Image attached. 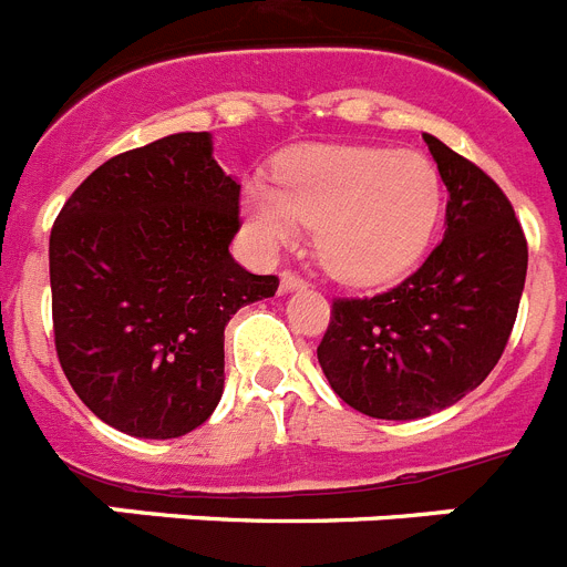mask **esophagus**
I'll use <instances>...</instances> for the list:
<instances>
[{"instance_id": "1", "label": "esophagus", "mask_w": 567, "mask_h": 567, "mask_svg": "<svg viewBox=\"0 0 567 567\" xmlns=\"http://www.w3.org/2000/svg\"><path fill=\"white\" fill-rule=\"evenodd\" d=\"M302 288H305V279L299 277V274H293V270H282V274H279V290H282V293L302 290Z\"/></svg>"}]
</instances>
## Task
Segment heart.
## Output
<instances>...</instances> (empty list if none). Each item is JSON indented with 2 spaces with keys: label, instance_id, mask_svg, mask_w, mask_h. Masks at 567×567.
<instances>
[{
  "label": "heart",
  "instance_id": "1",
  "mask_svg": "<svg viewBox=\"0 0 567 567\" xmlns=\"http://www.w3.org/2000/svg\"><path fill=\"white\" fill-rule=\"evenodd\" d=\"M245 216L262 248L317 228L322 268L348 285H379L411 268L442 210L440 171L420 151L313 145L279 162V185L250 179Z\"/></svg>",
  "mask_w": 567,
  "mask_h": 567
}]
</instances>
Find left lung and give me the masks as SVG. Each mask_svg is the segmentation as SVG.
I'll return each mask as SVG.
<instances>
[{"label":"left lung","mask_w":567,"mask_h":567,"mask_svg":"<svg viewBox=\"0 0 567 567\" xmlns=\"http://www.w3.org/2000/svg\"><path fill=\"white\" fill-rule=\"evenodd\" d=\"M447 188L445 239L396 288L333 299L317 348L339 400L373 420H422L485 382L519 311L528 243L482 167L422 134Z\"/></svg>","instance_id":"left-lung-1"}]
</instances>
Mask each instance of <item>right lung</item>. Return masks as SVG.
<instances>
[{"label": "right lung", "instance_id": "obj_1", "mask_svg": "<svg viewBox=\"0 0 567 567\" xmlns=\"http://www.w3.org/2000/svg\"><path fill=\"white\" fill-rule=\"evenodd\" d=\"M239 185L208 131L171 134L100 165L51 230L53 337L76 396L140 440L208 420L225 388V324L277 293L228 245Z\"/></svg>", "mask_w": 567, "mask_h": 567}]
</instances>
